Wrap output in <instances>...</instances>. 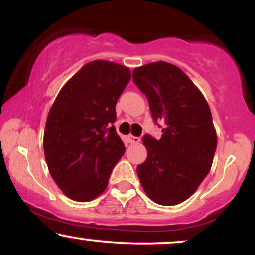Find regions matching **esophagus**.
Returning a JSON list of instances; mask_svg holds the SVG:
<instances>
[{
    "instance_id": "1",
    "label": "esophagus",
    "mask_w": 255,
    "mask_h": 255,
    "mask_svg": "<svg viewBox=\"0 0 255 255\" xmlns=\"http://www.w3.org/2000/svg\"><path fill=\"white\" fill-rule=\"evenodd\" d=\"M128 141H129L130 144H137V142H140V137L139 136L128 135Z\"/></svg>"
}]
</instances>
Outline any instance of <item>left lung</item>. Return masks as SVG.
I'll return each instance as SVG.
<instances>
[{"instance_id": "obj_1", "label": "left lung", "mask_w": 255, "mask_h": 255, "mask_svg": "<svg viewBox=\"0 0 255 255\" xmlns=\"http://www.w3.org/2000/svg\"><path fill=\"white\" fill-rule=\"evenodd\" d=\"M154 121L165 128L159 140L142 137L147 158L137 165L140 183L156 204L172 206L194 194L211 169L217 134L200 90L175 64L158 61L133 69Z\"/></svg>"}]
</instances>
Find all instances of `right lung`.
<instances>
[{
  "instance_id": "1",
  "label": "right lung",
  "mask_w": 255,
  "mask_h": 255,
  "mask_svg": "<svg viewBox=\"0 0 255 255\" xmlns=\"http://www.w3.org/2000/svg\"><path fill=\"white\" fill-rule=\"evenodd\" d=\"M130 80L122 64L96 60L64 84L49 111L44 154L51 177L69 199L86 203L105 191L125 153L116 103Z\"/></svg>"
}]
</instances>
